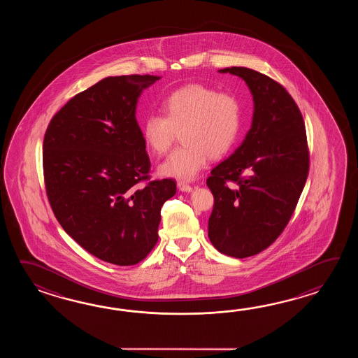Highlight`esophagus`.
<instances>
[{"instance_id":"34e87169","label":"esophagus","mask_w":358,"mask_h":358,"mask_svg":"<svg viewBox=\"0 0 358 358\" xmlns=\"http://www.w3.org/2000/svg\"><path fill=\"white\" fill-rule=\"evenodd\" d=\"M178 188H179V190H182V192H192V189H193L192 185L185 182H178Z\"/></svg>"}]
</instances>
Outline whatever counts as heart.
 Instances as JSON below:
<instances>
[{
    "label": "heart",
    "mask_w": 358,
    "mask_h": 358,
    "mask_svg": "<svg viewBox=\"0 0 358 358\" xmlns=\"http://www.w3.org/2000/svg\"><path fill=\"white\" fill-rule=\"evenodd\" d=\"M164 114L151 113L142 124L145 145L156 155L169 151L180 130L182 145L160 165V174L190 180L208 157L219 159L236 143L243 107L236 94L203 84H189L169 94Z\"/></svg>",
    "instance_id": "heart-1"
}]
</instances>
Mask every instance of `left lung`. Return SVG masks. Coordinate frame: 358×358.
I'll return each instance as SVG.
<instances>
[{
  "mask_svg": "<svg viewBox=\"0 0 358 358\" xmlns=\"http://www.w3.org/2000/svg\"><path fill=\"white\" fill-rule=\"evenodd\" d=\"M241 76L255 102L252 128L242 145L211 170L213 194L208 238L236 259L266 250L288 225L310 170L303 117L288 91L248 68L221 69Z\"/></svg>",
  "mask_w": 358,
  "mask_h": 358,
  "instance_id": "1",
  "label": "left lung"
}]
</instances>
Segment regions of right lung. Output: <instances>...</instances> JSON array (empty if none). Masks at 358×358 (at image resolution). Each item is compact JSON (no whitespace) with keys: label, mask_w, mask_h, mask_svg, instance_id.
Returning <instances> with one entry per match:
<instances>
[{"label":"right lung","mask_w":358,"mask_h":358,"mask_svg":"<svg viewBox=\"0 0 358 358\" xmlns=\"http://www.w3.org/2000/svg\"><path fill=\"white\" fill-rule=\"evenodd\" d=\"M159 76H108L54 115L43 138L47 198L61 227L94 257L131 266L159 241L174 179L151 180L136 119L138 97Z\"/></svg>","instance_id":"obj_1"}]
</instances>
